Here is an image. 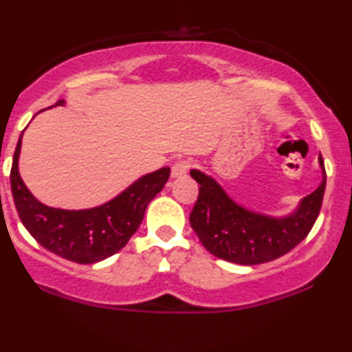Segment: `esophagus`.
<instances>
[{"label": "esophagus", "mask_w": 352, "mask_h": 352, "mask_svg": "<svg viewBox=\"0 0 352 352\" xmlns=\"http://www.w3.org/2000/svg\"><path fill=\"white\" fill-rule=\"evenodd\" d=\"M190 167H192V162H190V160H177V162L172 165V177L173 179L184 177L185 173L190 170Z\"/></svg>", "instance_id": "obj_1"}]
</instances>
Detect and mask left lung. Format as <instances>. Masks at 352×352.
Listing matches in <instances>:
<instances>
[{"mask_svg": "<svg viewBox=\"0 0 352 352\" xmlns=\"http://www.w3.org/2000/svg\"><path fill=\"white\" fill-rule=\"evenodd\" d=\"M318 162L323 172L320 187L305 197L294 213L282 218L238 205L213 177L193 168L190 175L200 188L190 213V224L206 251L241 265L264 264L292 251L307 238L320 214L326 187L321 155Z\"/></svg>", "mask_w": 352, "mask_h": 352, "instance_id": "obj_1", "label": "left lung"}]
</instances>
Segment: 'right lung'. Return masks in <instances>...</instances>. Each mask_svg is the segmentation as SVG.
Segmentation results:
<instances>
[{
  "label": "right lung",
  "mask_w": 352,
  "mask_h": 352,
  "mask_svg": "<svg viewBox=\"0 0 352 352\" xmlns=\"http://www.w3.org/2000/svg\"><path fill=\"white\" fill-rule=\"evenodd\" d=\"M58 100L55 107H63ZM23 138V135H21ZM21 138L11 167V192L29 234L47 251L77 264H95L121 251L138 231L147 205L170 177V167L142 175L113 200L88 210H62L44 205L19 175Z\"/></svg>",
  "instance_id": "add662e5"
}]
</instances>
